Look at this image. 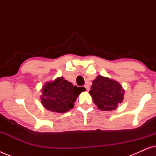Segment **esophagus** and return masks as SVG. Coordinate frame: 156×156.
Instances as JSON below:
<instances>
[{
  "instance_id": "34e87169",
  "label": "esophagus",
  "mask_w": 156,
  "mask_h": 156,
  "mask_svg": "<svg viewBox=\"0 0 156 156\" xmlns=\"http://www.w3.org/2000/svg\"><path fill=\"white\" fill-rule=\"evenodd\" d=\"M84 87H85V88H86L87 91H89V90H90V87H89V86L88 84H85V85H84Z\"/></svg>"
}]
</instances>
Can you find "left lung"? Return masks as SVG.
Instances as JSON below:
<instances>
[{"label":"left lung","mask_w":156,"mask_h":156,"mask_svg":"<svg viewBox=\"0 0 156 156\" xmlns=\"http://www.w3.org/2000/svg\"><path fill=\"white\" fill-rule=\"evenodd\" d=\"M122 86L108 77L98 76L92 82L89 94L100 110L112 111L118 107L123 99Z\"/></svg>","instance_id":"left-lung-1"}]
</instances>
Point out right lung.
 <instances>
[{
    "label": "right lung",
    "mask_w": 156,
    "mask_h": 156,
    "mask_svg": "<svg viewBox=\"0 0 156 156\" xmlns=\"http://www.w3.org/2000/svg\"><path fill=\"white\" fill-rule=\"evenodd\" d=\"M84 91V87L74 86L63 77H59L42 87V104L51 112L65 113L74 107L76 98Z\"/></svg>",
    "instance_id": "obj_1"
}]
</instances>
